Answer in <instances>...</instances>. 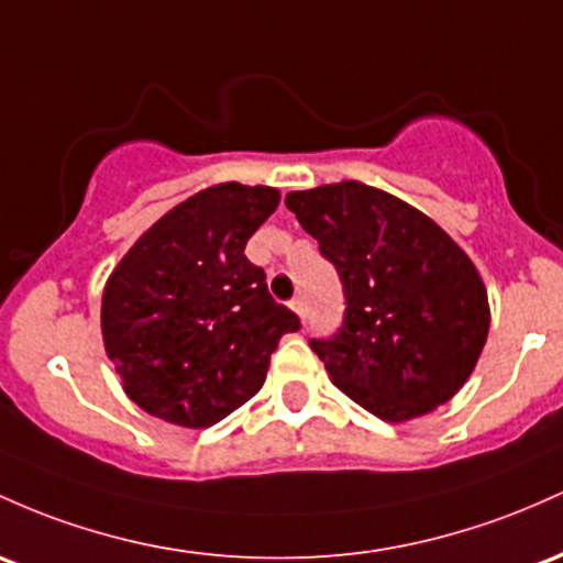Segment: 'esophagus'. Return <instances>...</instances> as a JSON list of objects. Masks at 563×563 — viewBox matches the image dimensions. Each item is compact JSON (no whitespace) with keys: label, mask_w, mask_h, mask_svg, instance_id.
<instances>
[{"label":"esophagus","mask_w":563,"mask_h":563,"mask_svg":"<svg viewBox=\"0 0 563 563\" xmlns=\"http://www.w3.org/2000/svg\"><path fill=\"white\" fill-rule=\"evenodd\" d=\"M291 310H294L296 314H299L301 323H305V320H307V301L301 299V296H299V299H294V301H291Z\"/></svg>","instance_id":"34e87169"}]
</instances>
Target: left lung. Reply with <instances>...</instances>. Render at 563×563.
<instances>
[{
  "label": "left lung",
  "mask_w": 563,
  "mask_h": 563,
  "mask_svg": "<svg viewBox=\"0 0 563 563\" xmlns=\"http://www.w3.org/2000/svg\"><path fill=\"white\" fill-rule=\"evenodd\" d=\"M344 288L342 329L310 339L331 382L385 422L452 400L489 333V299L467 253L430 216L361 181L288 191Z\"/></svg>",
  "instance_id": "left-lung-1"
}]
</instances>
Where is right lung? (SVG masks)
I'll return each mask as SVG.
<instances>
[{
	"instance_id": "1",
	"label": "right lung",
	"mask_w": 563,
	"mask_h": 563,
	"mask_svg": "<svg viewBox=\"0 0 563 563\" xmlns=\"http://www.w3.org/2000/svg\"><path fill=\"white\" fill-rule=\"evenodd\" d=\"M280 191L227 181L178 202L109 275L101 333L122 390L152 417L211 428L251 400L299 318L245 258Z\"/></svg>"
}]
</instances>
